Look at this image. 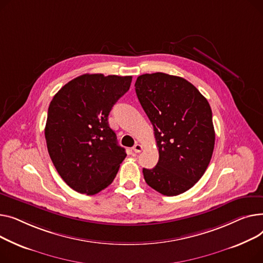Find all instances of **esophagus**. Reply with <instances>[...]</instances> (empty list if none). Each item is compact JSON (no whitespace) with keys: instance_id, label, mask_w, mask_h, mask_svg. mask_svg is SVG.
<instances>
[{"instance_id":"1","label":"esophagus","mask_w":263,"mask_h":263,"mask_svg":"<svg viewBox=\"0 0 263 263\" xmlns=\"http://www.w3.org/2000/svg\"><path fill=\"white\" fill-rule=\"evenodd\" d=\"M142 149H143V146H142L141 144H139V143H136V144L134 145V147H133V151H134L135 153H140Z\"/></svg>"}]
</instances>
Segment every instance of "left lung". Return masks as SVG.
Listing matches in <instances>:
<instances>
[{
  "mask_svg": "<svg viewBox=\"0 0 263 263\" xmlns=\"http://www.w3.org/2000/svg\"><path fill=\"white\" fill-rule=\"evenodd\" d=\"M135 87L159 152L157 165L143 168L144 179L166 196L186 192L204 175L212 157L215 134L210 105L179 76L143 74Z\"/></svg>",
  "mask_w": 263,
  "mask_h": 263,
  "instance_id": "left-lung-1",
  "label": "left lung"
}]
</instances>
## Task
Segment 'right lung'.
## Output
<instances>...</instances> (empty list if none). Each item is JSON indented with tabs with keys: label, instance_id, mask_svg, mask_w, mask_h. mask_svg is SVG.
<instances>
[{
	"label": "right lung",
	"instance_id": "obj_1",
	"mask_svg": "<svg viewBox=\"0 0 263 263\" xmlns=\"http://www.w3.org/2000/svg\"><path fill=\"white\" fill-rule=\"evenodd\" d=\"M132 76L84 74L54 96L44 128L58 174L73 190L93 195L114 181L126 157L108 116L128 91Z\"/></svg>",
	"mask_w": 263,
	"mask_h": 263
}]
</instances>
